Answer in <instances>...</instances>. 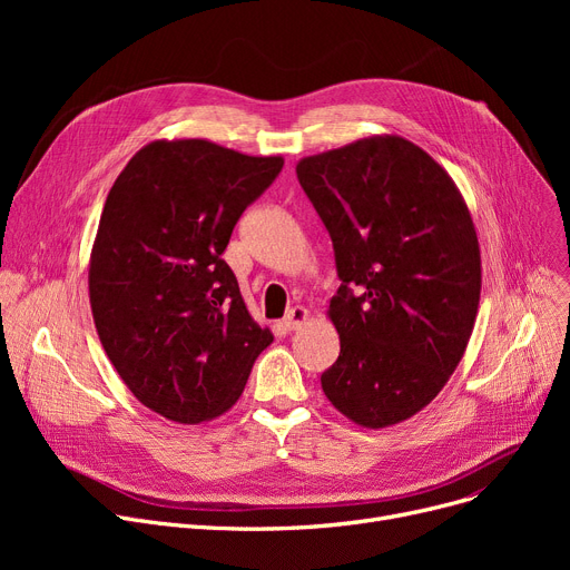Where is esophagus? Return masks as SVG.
Wrapping results in <instances>:
<instances>
[{
    "label": "esophagus",
    "mask_w": 570,
    "mask_h": 570,
    "mask_svg": "<svg viewBox=\"0 0 570 570\" xmlns=\"http://www.w3.org/2000/svg\"><path fill=\"white\" fill-rule=\"evenodd\" d=\"M307 318H309V312L305 307H293L286 312L282 325L286 327V331H297V327H303L307 323Z\"/></svg>",
    "instance_id": "1"
}]
</instances>
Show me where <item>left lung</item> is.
I'll list each match as a JSON object with an SVG mask.
<instances>
[{"mask_svg": "<svg viewBox=\"0 0 570 570\" xmlns=\"http://www.w3.org/2000/svg\"><path fill=\"white\" fill-rule=\"evenodd\" d=\"M295 173L342 279L327 309L340 357L323 393L355 425H397L441 393L473 333L483 279L469 207L453 177L395 134L305 157Z\"/></svg>", "mask_w": 570, "mask_h": 570, "instance_id": "left-lung-1", "label": "left lung"}]
</instances>
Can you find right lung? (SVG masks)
I'll return each mask as SVG.
<instances>
[{
  "instance_id": "1",
  "label": "right lung",
  "mask_w": 570,
  "mask_h": 570,
  "mask_svg": "<svg viewBox=\"0 0 570 570\" xmlns=\"http://www.w3.org/2000/svg\"><path fill=\"white\" fill-rule=\"evenodd\" d=\"M282 166L279 155L164 138L140 147L108 191L89 305L119 379L168 421L198 425L226 413L273 344L222 254Z\"/></svg>"
}]
</instances>
